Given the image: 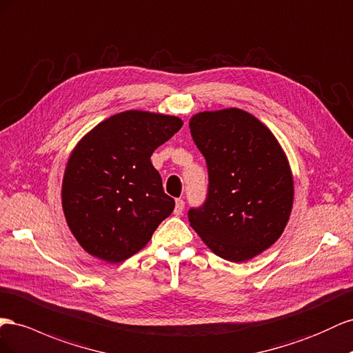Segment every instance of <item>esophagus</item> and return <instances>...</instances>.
I'll use <instances>...</instances> for the list:
<instances>
[{"mask_svg": "<svg viewBox=\"0 0 353 353\" xmlns=\"http://www.w3.org/2000/svg\"><path fill=\"white\" fill-rule=\"evenodd\" d=\"M183 210H185V201L183 199H176V207H174V214L176 216H180L183 213Z\"/></svg>", "mask_w": 353, "mask_h": 353, "instance_id": "obj_1", "label": "esophagus"}]
</instances>
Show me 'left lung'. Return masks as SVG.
I'll list each match as a JSON object with an SVG mask.
<instances>
[{
  "instance_id": "obj_1",
  "label": "left lung",
  "mask_w": 353,
  "mask_h": 353,
  "mask_svg": "<svg viewBox=\"0 0 353 353\" xmlns=\"http://www.w3.org/2000/svg\"><path fill=\"white\" fill-rule=\"evenodd\" d=\"M189 127L208 170L207 198L189 210L190 226L219 257L253 259L284 232L293 207L285 154L268 127L236 108L196 114Z\"/></svg>"
}]
</instances>
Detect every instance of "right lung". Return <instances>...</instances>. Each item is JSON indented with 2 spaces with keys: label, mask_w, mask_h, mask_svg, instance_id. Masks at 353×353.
I'll use <instances>...</instances> for the list:
<instances>
[{
  "label": "right lung",
  "mask_w": 353,
  "mask_h": 353,
  "mask_svg": "<svg viewBox=\"0 0 353 353\" xmlns=\"http://www.w3.org/2000/svg\"><path fill=\"white\" fill-rule=\"evenodd\" d=\"M183 123L171 115L127 110L97 124L70 155L62 205L70 232L87 253L119 263L142 250L174 210L150 163Z\"/></svg>",
  "instance_id": "obj_1"
}]
</instances>
